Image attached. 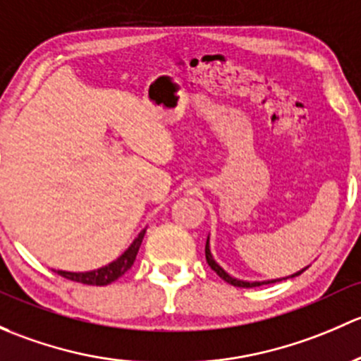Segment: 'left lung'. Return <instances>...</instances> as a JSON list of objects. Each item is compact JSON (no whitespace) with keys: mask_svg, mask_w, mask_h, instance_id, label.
Here are the masks:
<instances>
[{"mask_svg":"<svg viewBox=\"0 0 361 361\" xmlns=\"http://www.w3.org/2000/svg\"><path fill=\"white\" fill-rule=\"evenodd\" d=\"M205 257H207V262L208 266L212 267V269L215 271V273L219 274V276L222 278V280L226 281V283H231L233 287H240V288H252V287H261L264 283H274V281H281V280H287V278H293V276H299L302 271H306L307 267H304V269L297 271L295 274H292V276H287V278H280V280H267V281H243V280H238V278L231 276V274L226 273L224 269H222L221 266H219L217 262H215V259L212 257V252H210V238H207V245H205Z\"/></svg>","mask_w":361,"mask_h":361,"instance_id":"left-lung-1","label":"left lung"}]
</instances>
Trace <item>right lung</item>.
Here are the masks:
<instances>
[{"label": "right lung", "instance_id": "right-lung-1", "mask_svg": "<svg viewBox=\"0 0 361 361\" xmlns=\"http://www.w3.org/2000/svg\"><path fill=\"white\" fill-rule=\"evenodd\" d=\"M144 235H146V229H142V231L139 233V236L133 240V243L126 248L116 261L107 264V266L99 267V269L94 271H85V273H71V271H55V273L64 276L66 280L78 281V283L83 285H97V287H104V285L113 283L118 278L123 276L126 271L132 267V264L135 262L137 252H139Z\"/></svg>", "mask_w": 361, "mask_h": 361}]
</instances>
